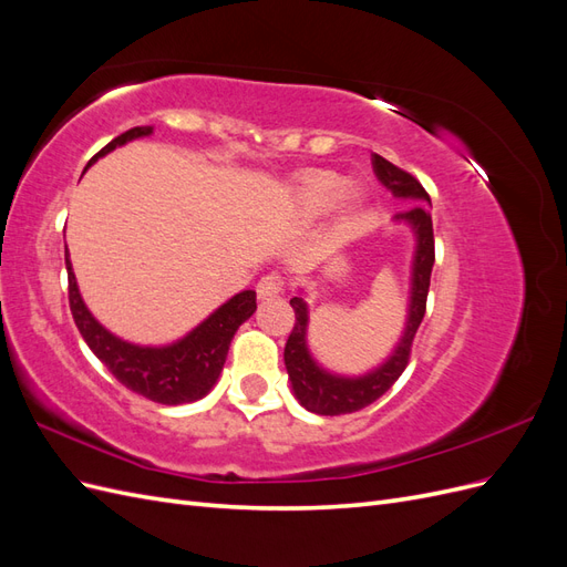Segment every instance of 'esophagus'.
<instances>
[{
	"label": "esophagus",
	"mask_w": 567,
	"mask_h": 567,
	"mask_svg": "<svg viewBox=\"0 0 567 567\" xmlns=\"http://www.w3.org/2000/svg\"><path fill=\"white\" fill-rule=\"evenodd\" d=\"M284 279L279 277V274H265V277L257 281V298L260 300H271L284 293Z\"/></svg>",
	"instance_id": "obj_1"
}]
</instances>
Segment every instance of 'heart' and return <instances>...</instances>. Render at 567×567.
I'll use <instances>...</instances> for the list:
<instances>
[{
  "mask_svg": "<svg viewBox=\"0 0 567 567\" xmlns=\"http://www.w3.org/2000/svg\"><path fill=\"white\" fill-rule=\"evenodd\" d=\"M348 177L338 173H319L307 179L296 194V208L302 217H319L336 208L338 200L348 192Z\"/></svg>",
  "mask_w": 567,
  "mask_h": 567,
  "instance_id": "b5f03b06",
  "label": "heart"
}]
</instances>
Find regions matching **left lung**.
I'll return each instance as SVG.
<instances>
[{
    "mask_svg": "<svg viewBox=\"0 0 567 567\" xmlns=\"http://www.w3.org/2000/svg\"><path fill=\"white\" fill-rule=\"evenodd\" d=\"M371 161H373L375 175H379V179L394 196L419 200L416 205H411L409 210H402L398 215V219H406L409 225L414 227L419 238V248L414 257V288H411L409 321L398 350H394V354L381 369H375L369 375H362V379H338V375L321 371L312 362L305 342L307 305L302 298H290V307H293L296 312V323H293V331H290L286 340L284 362L288 369L290 385H293V392L300 400V404L321 416L352 414V411L364 409L371 402L379 400L381 394H385L394 385V381L400 379L409 364L411 348H414V338L425 315L427 288H431V271L435 262V236H433V217L425 205L431 203V196H427V192L414 175H409L406 169L392 165L390 161L379 156V153H373Z\"/></svg>",
    "mask_w": 567,
    "mask_h": 567,
    "instance_id": "1",
    "label": "left lung"
}]
</instances>
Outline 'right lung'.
Instances as JSON below:
<instances>
[{
    "instance_id": "obj_1",
    "label": "right lung",
    "mask_w": 567,
    "mask_h": 567,
    "mask_svg": "<svg viewBox=\"0 0 567 567\" xmlns=\"http://www.w3.org/2000/svg\"><path fill=\"white\" fill-rule=\"evenodd\" d=\"M144 134H151V127H132L123 132L111 144L101 148L90 161V165L99 156H106L115 146H123L125 142ZM65 269L68 302H71V312L84 342L99 357V362L115 375V381L158 404L196 402L203 394H208L221 367L227 362V352L238 326L250 319V315L257 310L255 290H244V293H238L229 302L221 305L215 315H210L198 329L175 342V346L140 348L115 338L90 315L80 298L68 252Z\"/></svg>"
}]
</instances>
